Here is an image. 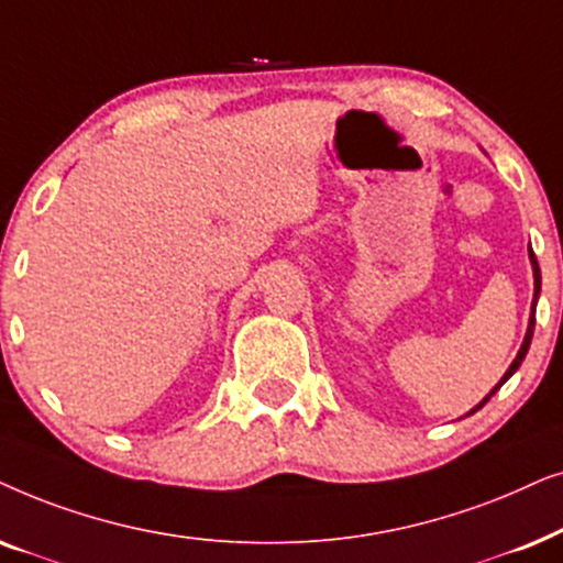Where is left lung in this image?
<instances>
[{"label":"left lung","mask_w":563,"mask_h":563,"mask_svg":"<svg viewBox=\"0 0 563 563\" xmlns=\"http://www.w3.org/2000/svg\"><path fill=\"white\" fill-rule=\"evenodd\" d=\"M530 265H533V280H536V290H533V317H530V321H528V332H526V340H522V347H520V352H517V357L512 360V365H509V368H507V373H505V376H501V380H499V384H497V386H494V388H492V391H489V394H486V399H484L482 404H478V407H476V409H471V411H468V415H474V411H478V409H482V407H484V404H486V401H489V399H492V396L499 391V388H501V384H505V380H507L509 376H512V373H515L517 368H520V365H522V360H526V355H528L530 340H533V329H536V301H538V296H541V267H538V260H536V254H533V250H530Z\"/></svg>","instance_id":"8db88e82"}]
</instances>
